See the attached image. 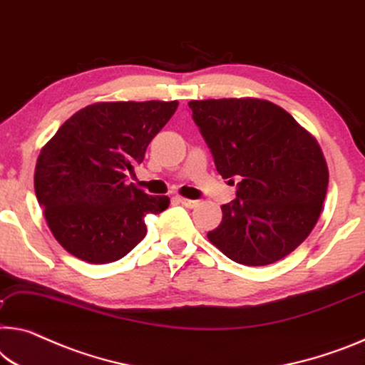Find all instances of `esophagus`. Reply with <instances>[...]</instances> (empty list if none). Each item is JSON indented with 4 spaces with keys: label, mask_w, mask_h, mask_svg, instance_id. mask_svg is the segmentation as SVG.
Here are the masks:
<instances>
[{
    "label": "esophagus",
    "mask_w": 365,
    "mask_h": 365,
    "mask_svg": "<svg viewBox=\"0 0 365 365\" xmlns=\"http://www.w3.org/2000/svg\"><path fill=\"white\" fill-rule=\"evenodd\" d=\"M176 200L179 204H182L184 207H187V209H194V207H197L199 202L197 200H190V199H184V197H176Z\"/></svg>",
    "instance_id": "obj_1"
}]
</instances>
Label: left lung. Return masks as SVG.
Returning a JSON list of instances; mask_svg holds the SVG:
<instances>
[{
    "instance_id": "obj_1",
    "label": "left lung",
    "mask_w": 365,
    "mask_h": 365,
    "mask_svg": "<svg viewBox=\"0 0 365 365\" xmlns=\"http://www.w3.org/2000/svg\"><path fill=\"white\" fill-rule=\"evenodd\" d=\"M192 119L237 199L222 205L212 245L245 266L292 253L317 225L328 189L319 145L289 112L264 99L190 101Z\"/></svg>"
}]
</instances>
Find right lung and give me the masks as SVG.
Masks as SVG:
<instances>
[{"label":"right lung","mask_w":365,"mask_h":365,"mask_svg":"<svg viewBox=\"0 0 365 365\" xmlns=\"http://www.w3.org/2000/svg\"><path fill=\"white\" fill-rule=\"evenodd\" d=\"M178 101L96 103L78 110L37 158L34 189L55 240L78 259L106 264L147 235L145 215L161 214L166 195L127 184Z\"/></svg>","instance_id":"obj_1"}]
</instances>
